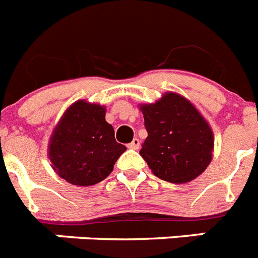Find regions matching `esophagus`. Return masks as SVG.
I'll use <instances>...</instances> for the list:
<instances>
[{
	"instance_id": "1",
	"label": "esophagus",
	"mask_w": 258,
	"mask_h": 258,
	"mask_svg": "<svg viewBox=\"0 0 258 258\" xmlns=\"http://www.w3.org/2000/svg\"><path fill=\"white\" fill-rule=\"evenodd\" d=\"M140 145H141L140 140H138V138H134L131 144L127 145V147H129V149H132V150H138V149H140Z\"/></svg>"
}]
</instances>
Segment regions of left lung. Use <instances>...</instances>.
I'll return each mask as SVG.
<instances>
[{
	"mask_svg": "<svg viewBox=\"0 0 258 258\" xmlns=\"http://www.w3.org/2000/svg\"><path fill=\"white\" fill-rule=\"evenodd\" d=\"M140 111L147 131L140 154L156 177L184 184L208 168L214 134L190 100L169 91L155 103L140 104Z\"/></svg>",
	"mask_w": 258,
	"mask_h": 258,
	"instance_id": "obj_1",
	"label": "left lung"
}]
</instances>
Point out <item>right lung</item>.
Listing matches in <instances>:
<instances>
[{
  "label": "right lung",
  "mask_w": 258,
  "mask_h": 258,
  "mask_svg": "<svg viewBox=\"0 0 258 258\" xmlns=\"http://www.w3.org/2000/svg\"><path fill=\"white\" fill-rule=\"evenodd\" d=\"M126 150L114 140L105 121V107L77 100L68 107L48 144V158L54 172L73 185L90 186L104 180Z\"/></svg>",
  "instance_id": "right-lung-1"
}]
</instances>
